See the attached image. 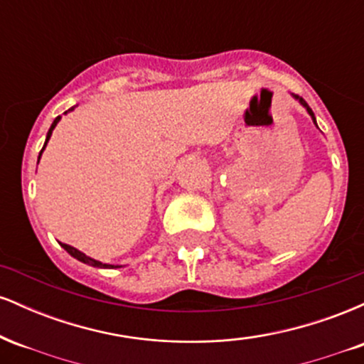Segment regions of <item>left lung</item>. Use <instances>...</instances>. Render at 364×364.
Returning <instances> with one entry per match:
<instances>
[{
	"instance_id": "obj_1",
	"label": "left lung",
	"mask_w": 364,
	"mask_h": 364,
	"mask_svg": "<svg viewBox=\"0 0 364 364\" xmlns=\"http://www.w3.org/2000/svg\"><path fill=\"white\" fill-rule=\"evenodd\" d=\"M292 97H294V99H298V101H299V104H301V106H303V107H306V111H308V114H310V116H311V119H313V123H315V124H316V119H315V114H313V111H311V107H310V106H308V104H306V101H304V99H303V97H299V95H292Z\"/></svg>"
}]
</instances>
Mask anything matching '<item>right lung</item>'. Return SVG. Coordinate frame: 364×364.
I'll use <instances>...</instances> for the list:
<instances>
[{"instance_id": "add662e5", "label": "right lung", "mask_w": 364, "mask_h": 364, "mask_svg": "<svg viewBox=\"0 0 364 364\" xmlns=\"http://www.w3.org/2000/svg\"><path fill=\"white\" fill-rule=\"evenodd\" d=\"M68 111H73V107H72V109H68ZM60 119H61V116H58V118L53 121L51 128H49V132H48V136H46V144H44L43 150L46 149V145H48L49 139H51V133H53V129H54V127H56V124H58V121H60ZM43 150H41V154H43ZM41 154H39V159H41ZM61 246H63V248L66 250V252H68L70 255H72L73 258H77V260H80V262H83V263H87V265H92V267H99V269H116V267H119V265H109V263H102V262H97V260H94V258L87 257L85 253L78 252L77 248H73V246H70V245H65V243H61Z\"/></svg>"}]
</instances>
